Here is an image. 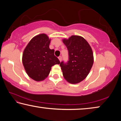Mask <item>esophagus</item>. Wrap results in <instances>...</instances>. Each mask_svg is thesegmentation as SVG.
Returning <instances> with one entry per match:
<instances>
[{"label": "esophagus", "mask_w": 121, "mask_h": 121, "mask_svg": "<svg viewBox=\"0 0 121 121\" xmlns=\"http://www.w3.org/2000/svg\"><path fill=\"white\" fill-rule=\"evenodd\" d=\"M58 59H59V61H60V62H61V60H62V57H61V56H59V57H58Z\"/></svg>", "instance_id": "esophagus-1"}]
</instances>
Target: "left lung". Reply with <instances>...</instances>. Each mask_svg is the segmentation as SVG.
Segmentation results:
<instances>
[{
  "mask_svg": "<svg viewBox=\"0 0 121 121\" xmlns=\"http://www.w3.org/2000/svg\"><path fill=\"white\" fill-rule=\"evenodd\" d=\"M62 42L68 50V63L61 62L60 65L64 78L71 84H78L89 75L92 68L94 57L93 51L83 37L73 35Z\"/></svg>",
  "mask_w": 121,
  "mask_h": 121,
  "instance_id": "left-lung-1",
  "label": "left lung"
}]
</instances>
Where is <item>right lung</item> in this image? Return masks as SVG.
<instances>
[{
  "mask_svg": "<svg viewBox=\"0 0 121 121\" xmlns=\"http://www.w3.org/2000/svg\"><path fill=\"white\" fill-rule=\"evenodd\" d=\"M51 39L45 34L34 37L23 51L22 63L27 75L37 82L44 81L48 76L51 67L59 65L54 50L49 48Z\"/></svg>",
  "mask_w": 121,
  "mask_h": 121,
  "instance_id": "1",
  "label": "right lung"
}]
</instances>
